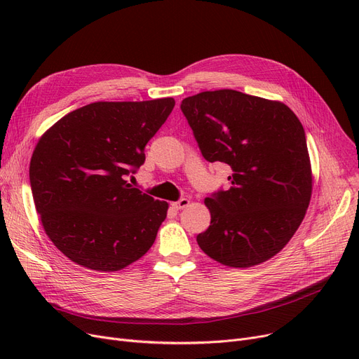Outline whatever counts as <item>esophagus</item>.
Listing matches in <instances>:
<instances>
[{
  "mask_svg": "<svg viewBox=\"0 0 359 359\" xmlns=\"http://www.w3.org/2000/svg\"><path fill=\"white\" fill-rule=\"evenodd\" d=\"M189 203H191L189 199H187V198H182V199H179L177 202H173L172 206H173L175 210H183V208H186V206H189Z\"/></svg>",
  "mask_w": 359,
  "mask_h": 359,
  "instance_id": "obj_1",
  "label": "esophagus"
}]
</instances>
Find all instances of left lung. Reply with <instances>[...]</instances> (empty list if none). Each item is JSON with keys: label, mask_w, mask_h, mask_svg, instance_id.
I'll list each match as a JSON object with an SVG mask.
<instances>
[{"label": "left lung", "mask_w": 359, "mask_h": 359, "mask_svg": "<svg viewBox=\"0 0 359 359\" xmlns=\"http://www.w3.org/2000/svg\"><path fill=\"white\" fill-rule=\"evenodd\" d=\"M203 158L233 170L230 187L205 199L211 212L199 248L231 268L259 265L285 248L311 198L303 125L284 103L236 90L182 100Z\"/></svg>", "instance_id": "1"}]
</instances>
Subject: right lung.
I'll return each mask as SVG.
<instances>
[{
  "label": "right lung",
  "instance_id": "add662e5",
  "mask_svg": "<svg viewBox=\"0 0 359 359\" xmlns=\"http://www.w3.org/2000/svg\"><path fill=\"white\" fill-rule=\"evenodd\" d=\"M175 99L96 102L49 128L30 160V186L48 237L69 260L113 272L142 257L168 203L128 183Z\"/></svg>",
  "mask_w": 359,
  "mask_h": 359
}]
</instances>
